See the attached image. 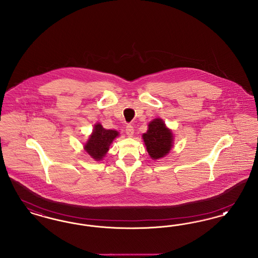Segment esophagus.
Instances as JSON below:
<instances>
[{"label":"esophagus","mask_w":258,"mask_h":258,"mask_svg":"<svg viewBox=\"0 0 258 258\" xmlns=\"http://www.w3.org/2000/svg\"><path fill=\"white\" fill-rule=\"evenodd\" d=\"M125 134L128 135V136H133L135 134V130H134V126L132 124H127L126 127H125Z\"/></svg>","instance_id":"obj_1"}]
</instances>
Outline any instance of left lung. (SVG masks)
I'll return each mask as SVG.
<instances>
[{
    "instance_id": "8db88e82",
    "label": "left lung",
    "mask_w": 258,
    "mask_h": 258,
    "mask_svg": "<svg viewBox=\"0 0 258 258\" xmlns=\"http://www.w3.org/2000/svg\"><path fill=\"white\" fill-rule=\"evenodd\" d=\"M143 139L149 155L154 160L167 155L173 143L171 132L160 119H155L149 123V128L147 133L143 135Z\"/></svg>"
}]
</instances>
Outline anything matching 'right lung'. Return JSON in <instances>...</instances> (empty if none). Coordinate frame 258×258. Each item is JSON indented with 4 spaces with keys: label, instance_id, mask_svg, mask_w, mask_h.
Segmentation results:
<instances>
[{
    "label": "right lung",
    "instance_id": "right-lung-1",
    "mask_svg": "<svg viewBox=\"0 0 258 258\" xmlns=\"http://www.w3.org/2000/svg\"><path fill=\"white\" fill-rule=\"evenodd\" d=\"M118 136V133L112 130H105L100 123L95 125L93 135L85 145L87 153L96 160H100L109 150L113 139Z\"/></svg>",
    "mask_w": 258,
    "mask_h": 258
}]
</instances>
